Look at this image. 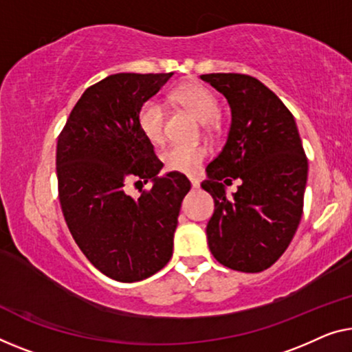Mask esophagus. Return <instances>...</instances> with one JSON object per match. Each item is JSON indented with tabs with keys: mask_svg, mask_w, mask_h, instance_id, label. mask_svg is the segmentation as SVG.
Instances as JSON below:
<instances>
[{
	"mask_svg": "<svg viewBox=\"0 0 352 352\" xmlns=\"http://www.w3.org/2000/svg\"><path fill=\"white\" fill-rule=\"evenodd\" d=\"M190 182H191L192 188H199V185H201V180H199L197 177H190Z\"/></svg>",
	"mask_w": 352,
	"mask_h": 352,
	"instance_id": "1",
	"label": "esophagus"
}]
</instances>
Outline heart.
Listing matches in <instances>:
<instances>
[{
    "instance_id": "1",
    "label": "heart",
    "mask_w": 352,
    "mask_h": 352,
    "mask_svg": "<svg viewBox=\"0 0 352 352\" xmlns=\"http://www.w3.org/2000/svg\"><path fill=\"white\" fill-rule=\"evenodd\" d=\"M175 101L186 107L201 123H210L218 117L219 106L214 94L199 83H186L174 93ZM139 126L153 145L164 140V109L156 99H148L139 109ZM208 150L204 145H172L162 153L166 169L182 174H196L201 169Z\"/></svg>"
}]
</instances>
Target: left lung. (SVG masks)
<instances>
[{
    "mask_svg": "<svg viewBox=\"0 0 352 352\" xmlns=\"http://www.w3.org/2000/svg\"><path fill=\"white\" fill-rule=\"evenodd\" d=\"M201 78L230 107L228 140L201 185L214 202L208 248L219 264L256 274L275 264L296 234L308 161L292 113L258 78L224 72ZM232 179L243 183L226 197Z\"/></svg>",
    "mask_w": 352,
    "mask_h": 352,
    "instance_id": "obj_1",
    "label": "left lung"
}]
</instances>
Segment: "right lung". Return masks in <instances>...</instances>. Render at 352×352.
Masks as SVG:
<instances>
[{"label":"right lung","instance_id":"add662e5","mask_svg":"<svg viewBox=\"0 0 352 352\" xmlns=\"http://www.w3.org/2000/svg\"><path fill=\"white\" fill-rule=\"evenodd\" d=\"M174 76L120 72L87 88L56 145L63 214L78 248L112 280L134 283L172 256L177 218L191 183L162 164L139 126V109ZM134 179L150 192L129 197Z\"/></svg>","mask_w":352,"mask_h":352}]
</instances>
